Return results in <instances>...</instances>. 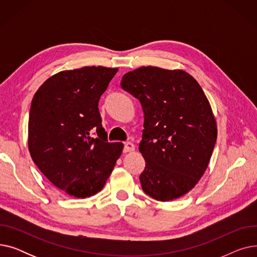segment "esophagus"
<instances>
[{
    "label": "esophagus",
    "instance_id": "1",
    "mask_svg": "<svg viewBox=\"0 0 257 257\" xmlns=\"http://www.w3.org/2000/svg\"><path fill=\"white\" fill-rule=\"evenodd\" d=\"M134 149H136V147H134V145L131 142H127V143L124 144V149H123L124 153L134 151Z\"/></svg>",
    "mask_w": 257,
    "mask_h": 257
}]
</instances>
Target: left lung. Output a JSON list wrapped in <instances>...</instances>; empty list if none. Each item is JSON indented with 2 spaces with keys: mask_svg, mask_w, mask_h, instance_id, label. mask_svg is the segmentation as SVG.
Returning <instances> with one entry per match:
<instances>
[{
  "mask_svg": "<svg viewBox=\"0 0 257 257\" xmlns=\"http://www.w3.org/2000/svg\"><path fill=\"white\" fill-rule=\"evenodd\" d=\"M120 86L140 100L144 130L139 150L146 161L143 191L158 201L177 199L204 174L217 141V123L203 89L182 70L142 66Z\"/></svg>",
  "mask_w": 257,
  "mask_h": 257,
  "instance_id": "1",
  "label": "left lung"
}]
</instances>
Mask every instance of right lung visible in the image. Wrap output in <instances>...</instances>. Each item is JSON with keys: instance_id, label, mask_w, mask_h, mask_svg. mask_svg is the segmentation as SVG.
Returning <instances> with one entry per match:
<instances>
[{"instance_id": "1", "label": "right lung", "mask_w": 257, "mask_h": 257, "mask_svg": "<svg viewBox=\"0 0 257 257\" xmlns=\"http://www.w3.org/2000/svg\"><path fill=\"white\" fill-rule=\"evenodd\" d=\"M116 72L104 66L63 71L45 81L33 97L30 155L40 172L70 196L100 192L123 151L121 143H108L98 108Z\"/></svg>"}]
</instances>
